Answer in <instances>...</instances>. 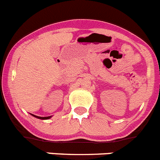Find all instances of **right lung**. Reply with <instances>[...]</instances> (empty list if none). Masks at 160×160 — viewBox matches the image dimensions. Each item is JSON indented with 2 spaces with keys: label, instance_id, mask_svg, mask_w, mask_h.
I'll use <instances>...</instances> for the list:
<instances>
[{
  "label": "right lung",
  "instance_id": "1",
  "mask_svg": "<svg viewBox=\"0 0 160 160\" xmlns=\"http://www.w3.org/2000/svg\"><path fill=\"white\" fill-rule=\"evenodd\" d=\"M31 115H33L34 117L37 118H39V119H49L51 118V116H49V117H38V116H36V115H34V114H31Z\"/></svg>",
  "mask_w": 160,
  "mask_h": 160
}]
</instances>
